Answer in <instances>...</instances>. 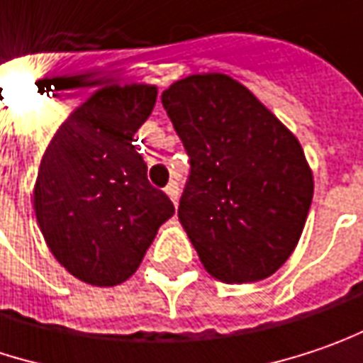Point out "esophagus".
<instances>
[{
  "label": "esophagus",
  "instance_id": "34e87169",
  "mask_svg": "<svg viewBox=\"0 0 363 363\" xmlns=\"http://www.w3.org/2000/svg\"><path fill=\"white\" fill-rule=\"evenodd\" d=\"M165 194L171 198V202H173V204H177V198H179V186H177L175 182H171L167 188H165Z\"/></svg>",
  "mask_w": 363,
  "mask_h": 363
}]
</instances>
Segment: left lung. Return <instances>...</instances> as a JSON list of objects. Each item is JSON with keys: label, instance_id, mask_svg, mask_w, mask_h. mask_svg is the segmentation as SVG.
I'll return each instance as SVG.
<instances>
[{"label": "left lung", "instance_id": "1", "mask_svg": "<svg viewBox=\"0 0 363 363\" xmlns=\"http://www.w3.org/2000/svg\"><path fill=\"white\" fill-rule=\"evenodd\" d=\"M192 163L177 217L223 283H256L298 246L314 175L298 136L235 78L206 72L161 94Z\"/></svg>", "mask_w": 363, "mask_h": 363}]
</instances>
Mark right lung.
Segmentation results:
<instances>
[{
    "instance_id": "obj_1",
    "label": "right lung",
    "mask_w": 363,
    "mask_h": 363,
    "mask_svg": "<svg viewBox=\"0 0 363 363\" xmlns=\"http://www.w3.org/2000/svg\"><path fill=\"white\" fill-rule=\"evenodd\" d=\"M155 103V84H105L45 148L33 190L37 223L55 260L82 283L128 281L175 213L167 194L148 184L132 144Z\"/></svg>"
}]
</instances>
